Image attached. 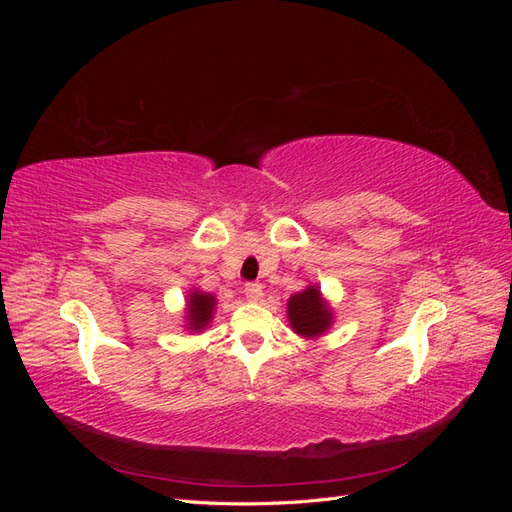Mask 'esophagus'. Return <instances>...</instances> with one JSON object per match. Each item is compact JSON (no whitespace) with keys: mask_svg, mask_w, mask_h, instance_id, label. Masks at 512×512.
Segmentation results:
<instances>
[{"mask_svg":"<svg viewBox=\"0 0 512 512\" xmlns=\"http://www.w3.org/2000/svg\"><path fill=\"white\" fill-rule=\"evenodd\" d=\"M245 297L250 299L252 303H258L262 299V286L258 282L252 284H245Z\"/></svg>","mask_w":512,"mask_h":512,"instance_id":"obj_1","label":"esophagus"}]
</instances>
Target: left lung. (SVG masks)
Here are the masks:
<instances>
[{"label":"left lung","instance_id":"obj_1","mask_svg":"<svg viewBox=\"0 0 512 512\" xmlns=\"http://www.w3.org/2000/svg\"><path fill=\"white\" fill-rule=\"evenodd\" d=\"M286 316L290 329L305 339H316L324 335L335 322L333 307L324 299L320 286L316 284H309L305 290L290 294L286 303Z\"/></svg>","mask_w":512,"mask_h":512}]
</instances>
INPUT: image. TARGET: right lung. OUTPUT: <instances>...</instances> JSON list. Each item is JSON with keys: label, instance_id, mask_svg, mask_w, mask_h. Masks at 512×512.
Returning a JSON list of instances; mask_svg holds the SVG:
<instances>
[{"label": "right lung", "instance_id": "obj_1", "mask_svg": "<svg viewBox=\"0 0 512 512\" xmlns=\"http://www.w3.org/2000/svg\"><path fill=\"white\" fill-rule=\"evenodd\" d=\"M215 307H218V299H215L211 292L192 288L188 292V297H185V309H183L185 324H183V329L190 331V333L205 331L213 320Z\"/></svg>", "mask_w": 512, "mask_h": 512}]
</instances>
